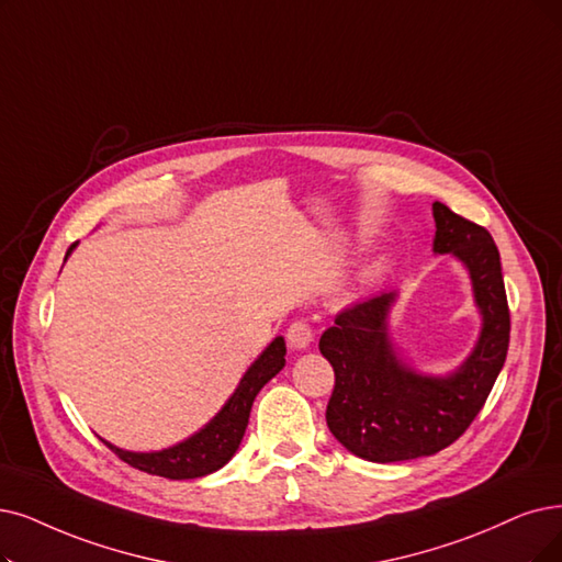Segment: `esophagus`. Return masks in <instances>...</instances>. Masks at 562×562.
Segmentation results:
<instances>
[{"label": "esophagus", "instance_id": "obj_1", "mask_svg": "<svg viewBox=\"0 0 562 562\" xmlns=\"http://www.w3.org/2000/svg\"><path fill=\"white\" fill-rule=\"evenodd\" d=\"M285 339H288V346L293 350H306L313 344V339H316V331H313V327L308 323L297 321L288 327Z\"/></svg>", "mask_w": 562, "mask_h": 562}]
</instances>
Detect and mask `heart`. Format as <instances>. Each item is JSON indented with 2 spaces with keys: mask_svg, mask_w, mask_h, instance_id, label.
<instances>
[{
  "mask_svg": "<svg viewBox=\"0 0 562 562\" xmlns=\"http://www.w3.org/2000/svg\"><path fill=\"white\" fill-rule=\"evenodd\" d=\"M385 269H387V258H378V260H373V262H369L362 272H359V285H371V283H375L380 277L385 274Z\"/></svg>",
  "mask_w": 562,
  "mask_h": 562,
  "instance_id": "1",
  "label": "heart"
}]
</instances>
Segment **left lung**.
I'll list each match as a JSON object with an SVG mask.
<instances>
[{
    "label": "left lung",
    "instance_id": "left-lung-1",
    "mask_svg": "<svg viewBox=\"0 0 562 562\" xmlns=\"http://www.w3.org/2000/svg\"><path fill=\"white\" fill-rule=\"evenodd\" d=\"M434 254L454 256L468 272L482 327L475 348L445 375L413 369L390 336L392 293L359 302L321 336L336 383L327 426L348 452L373 463L431 457L477 417L505 364L509 308L498 246L477 223L434 203Z\"/></svg>",
    "mask_w": 562,
    "mask_h": 562
}]
</instances>
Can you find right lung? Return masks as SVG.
Here are the masks:
<instances>
[{
	"label": "right lung",
	"instance_id": "obj_1",
	"mask_svg": "<svg viewBox=\"0 0 562 562\" xmlns=\"http://www.w3.org/2000/svg\"><path fill=\"white\" fill-rule=\"evenodd\" d=\"M74 246L66 251V258L71 256ZM64 258V260H66ZM285 367V341L283 336L269 344L256 362L246 369L233 396L223 403V408L203 426V429L189 436L187 440L159 452H131L122 450L117 445L103 440L112 452L128 465L143 470L149 475H159L168 480H195L205 477L214 470L226 465L244 438L246 424H249L251 406L258 392Z\"/></svg>",
	"mask_w": 562,
	"mask_h": 562
}]
</instances>
